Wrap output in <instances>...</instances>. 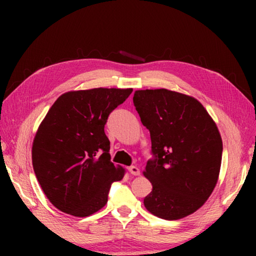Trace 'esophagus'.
<instances>
[{
    "instance_id": "34e87169",
    "label": "esophagus",
    "mask_w": 256,
    "mask_h": 256,
    "mask_svg": "<svg viewBox=\"0 0 256 256\" xmlns=\"http://www.w3.org/2000/svg\"><path fill=\"white\" fill-rule=\"evenodd\" d=\"M128 172H131L132 175H136V176L140 175V170H138L136 166H130L128 167Z\"/></svg>"
}]
</instances>
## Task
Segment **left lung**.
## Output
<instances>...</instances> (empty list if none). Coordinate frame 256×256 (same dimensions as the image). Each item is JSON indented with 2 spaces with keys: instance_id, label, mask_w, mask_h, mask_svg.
Segmentation results:
<instances>
[{
  "instance_id": "1",
  "label": "left lung",
  "mask_w": 256,
  "mask_h": 256,
  "mask_svg": "<svg viewBox=\"0 0 256 256\" xmlns=\"http://www.w3.org/2000/svg\"><path fill=\"white\" fill-rule=\"evenodd\" d=\"M133 102L154 156L144 172L152 184L146 209L166 220L192 214L218 182L222 140L216 124L198 99L168 89L136 90Z\"/></svg>"
}]
</instances>
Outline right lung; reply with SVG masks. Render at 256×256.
Returning <instances> with one entry per match:
<instances>
[{"mask_svg": "<svg viewBox=\"0 0 256 256\" xmlns=\"http://www.w3.org/2000/svg\"><path fill=\"white\" fill-rule=\"evenodd\" d=\"M133 89L94 88L68 92L56 99L34 136V174L52 204L74 216L105 206L114 182L125 170L114 166L105 134L108 116Z\"/></svg>", "mask_w": 256, "mask_h": 256, "instance_id": "right-lung-1", "label": "right lung"}]
</instances>
